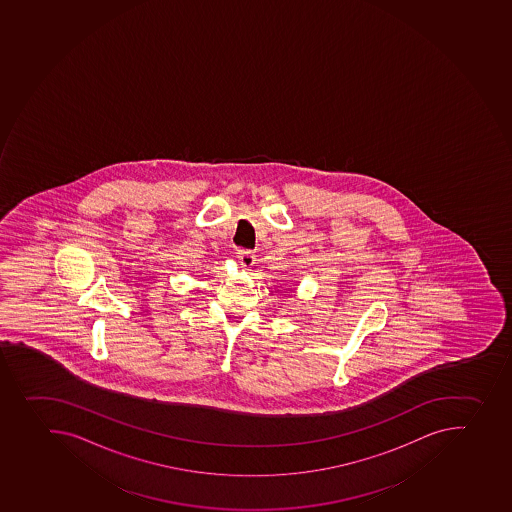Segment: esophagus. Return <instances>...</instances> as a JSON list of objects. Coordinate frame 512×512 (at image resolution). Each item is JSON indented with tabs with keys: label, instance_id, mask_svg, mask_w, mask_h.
Returning <instances> with one entry per match:
<instances>
[{
	"label": "esophagus",
	"instance_id": "1",
	"mask_svg": "<svg viewBox=\"0 0 512 512\" xmlns=\"http://www.w3.org/2000/svg\"><path fill=\"white\" fill-rule=\"evenodd\" d=\"M236 254H238V259H240V263L243 264L244 268L253 266L254 261H256V256L249 249H238Z\"/></svg>",
	"mask_w": 512,
	"mask_h": 512
}]
</instances>
